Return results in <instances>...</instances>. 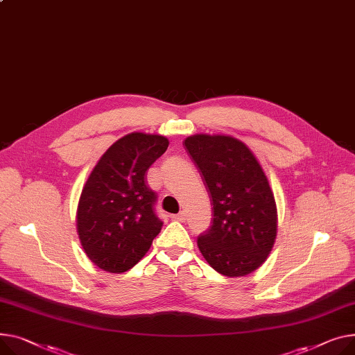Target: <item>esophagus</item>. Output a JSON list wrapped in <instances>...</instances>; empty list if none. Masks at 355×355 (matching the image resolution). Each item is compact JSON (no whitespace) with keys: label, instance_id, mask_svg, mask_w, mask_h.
<instances>
[{"label":"esophagus","instance_id":"1","mask_svg":"<svg viewBox=\"0 0 355 355\" xmlns=\"http://www.w3.org/2000/svg\"><path fill=\"white\" fill-rule=\"evenodd\" d=\"M171 218H173L174 221H180V223H184V221L187 220V214H185V212L182 211V212H180V214H174V216H171Z\"/></svg>","mask_w":355,"mask_h":355}]
</instances>
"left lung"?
Returning <instances> with one entry per match:
<instances>
[{"mask_svg": "<svg viewBox=\"0 0 355 355\" xmlns=\"http://www.w3.org/2000/svg\"><path fill=\"white\" fill-rule=\"evenodd\" d=\"M184 146L212 201L211 227L197 240L202 257L225 277L255 271L277 237V205L261 165L231 135L196 134Z\"/></svg>", "mask_w": 355, "mask_h": 355, "instance_id": "1", "label": "left lung"}]
</instances>
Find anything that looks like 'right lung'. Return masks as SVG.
Listing matches in <instances>:
<instances>
[{
	"label": "right lung",
	"mask_w": 355,
	"mask_h": 355,
	"mask_svg": "<svg viewBox=\"0 0 355 355\" xmlns=\"http://www.w3.org/2000/svg\"><path fill=\"white\" fill-rule=\"evenodd\" d=\"M168 144L162 135L131 132L115 141L91 171L78 201L77 232L98 268L128 271L159 234L157 194L147 185L146 173Z\"/></svg>",
	"instance_id": "obj_1"
}]
</instances>
